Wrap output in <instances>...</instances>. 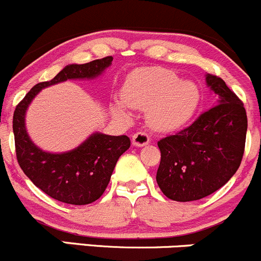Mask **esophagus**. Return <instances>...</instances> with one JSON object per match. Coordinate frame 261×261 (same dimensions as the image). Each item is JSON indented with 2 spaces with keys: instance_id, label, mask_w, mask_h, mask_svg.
<instances>
[{
  "instance_id": "esophagus-1",
  "label": "esophagus",
  "mask_w": 261,
  "mask_h": 261,
  "mask_svg": "<svg viewBox=\"0 0 261 261\" xmlns=\"http://www.w3.org/2000/svg\"><path fill=\"white\" fill-rule=\"evenodd\" d=\"M150 142V136L146 133H136L133 135V145L135 146H145Z\"/></svg>"
}]
</instances>
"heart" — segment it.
Listing matches in <instances>:
<instances>
[{
  "label": "heart",
  "instance_id": "obj_1",
  "mask_svg": "<svg viewBox=\"0 0 261 261\" xmlns=\"http://www.w3.org/2000/svg\"><path fill=\"white\" fill-rule=\"evenodd\" d=\"M121 101H115L112 111L127 117L126 106L146 110V120L153 130L174 131L186 125L199 108V86L181 80L174 71L164 67H142L133 71L123 82Z\"/></svg>",
  "mask_w": 261,
  "mask_h": 261
}]
</instances>
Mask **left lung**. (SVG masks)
<instances>
[{
	"label": "left lung",
	"instance_id": "obj_1",
	"mask_svg": "<svg viewBox=\"0 0 261 261\" xmlns=\"http://www.w3.org/2000/svg\"><path fill=\"white\" fill-rule=\"evenodd\" d=\"M215 94L210 109L175 135L158 142L156 181L175 201H194L215 193L237 172L245 149L248 117L244 103L223 79L207 73Z\"/></svg>",
	"mask_w": 261,
	"mask_h": 261
}]
</instances>
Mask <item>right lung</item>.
I'll return each mask as SVG.
<instances>
[{
    "label": "right lung",
    "mask_w": 261,
    "mask_h": 261,
    "mask_svg": "<svg viewBox=\"0 0 261 261\" xmlns=\"http://www.w3.org/2000/svg\"><path fill=\"white\" fill-rule=\"evenodd\" d=\"M112 56L82 65H67L51 81L35 85L13 112V135L18 165L38 189L52 199L71 205L96 201L109 185L120 156L130 147L126 135L111 136L95 133L67 152H46L30 139L24 115L35 96L45 87L66 80H91L111 65Z\"/></svg>",
    "instance_id": "add662e5"
}]
</instances>
